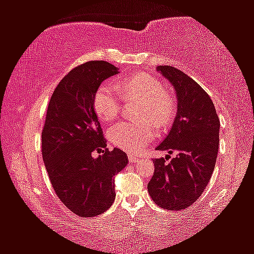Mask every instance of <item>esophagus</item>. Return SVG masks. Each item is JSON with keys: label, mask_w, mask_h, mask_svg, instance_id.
<instances>
[{"label": "esophagus", "mask_w": 254, "mask_h": 254, "mask_svg": "<svg viewBox=\"0 0 254 254\" xmlns=\"http://www.w3.org/2000/svg\"><path fill=\"white\" fill-rule=\"evenodd\" d=\"M127 157H128V161H130V162H138L139 158H140L138 156H134V155H132V154L128 155Z\"/></svg>", "instance_id": "1"}]
</instances>
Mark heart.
Masks as SVG:
<instances>
[{
	"instance_id": "heart-1",
	"label": "heart",
	"mask_w": 254,
	"mask_h": 254,
	"mask_svg": "<svg viewBox=\"0 0 254 254\" xmlns=\"http://www.w3.org/2000/svg\"><path fill=\"white\" fill-rule=\"evenodd\" d=\"M120 89L127 99L143 101L140 120L145 123L121 122L108 130L113 145L131 153H138L157 135V128H165L176 113V103L163 84L150 75L139 73L121 82ZM93 107L103 122H111L120 114L122 96L111 83L98 86L93 96Z\"/></svg>"
}]
</instances>
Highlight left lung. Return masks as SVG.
I'll use <instances>...</instances> for the list:
<instances>
[{
  "instance_id": "left-lung-1",
  "label": "left lung",
  "mask_w": 254,
  "mask_h": 254,
  "mask_svg": "<svg viewBox=\"0 0 254 254\" xmlns=\"http://www.w3.org/2000/svg\"><path fill=\"white\" fill-rule=\"evenodd\" d=\"M156 69L173 85L178 99L175 122L156 150L169 154L176 150L178 155L169 163L168 157L155 158L154 175L147 188L158 206L184 210L199 198L213 173L220 121L210 96L198 83L176 67Z\"/></svg>"
}]
</instances>
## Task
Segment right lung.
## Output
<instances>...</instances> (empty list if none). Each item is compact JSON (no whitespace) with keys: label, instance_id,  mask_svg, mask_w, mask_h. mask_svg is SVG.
Here are the masks:
<instances>
[{"label":"right lung","instance_id":"1","mask_svg":"<svg viewBox=\"0 0 254 254\" xmlns=\"http://www.w3.org/2000/svg\"><path fill=\"white\" fill-rule=\"evenodd\" d=\"M119 68L92 60L71 69L52 93L42 131V155L57 196L78 217H96L115 199L114 177L127 164L123 150L106 148L93 96ZM92 151L101 152L97 159Z\"/></svg>","mask_w":254,"mask_h":254}]
</instances>
